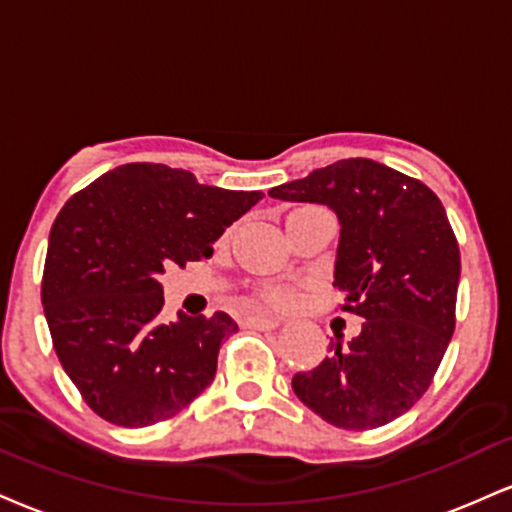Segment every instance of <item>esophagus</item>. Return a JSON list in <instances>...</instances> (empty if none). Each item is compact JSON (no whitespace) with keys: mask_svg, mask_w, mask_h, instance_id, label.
Listing matches in <instances>:
<instances>
[{"mask_svg":"<svg viewBox=\"0 0 512 512\" xmlns=\"http://www.w3.org/2000/svg\"><path fill=\"white\" fill-rule=\"evenodd\" d=\"M245 324H248L250 329L269 331V329H276V326L281 324V319L279 317H269V315H255V317L245 319Z\"/></svg>","mask_w":512,"mask_h":512,"instance_id":"esophagus-1","label":"esophagus"}]
</instances>
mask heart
<instances>
[{"label":"heart","mask_w":512,"mask_h":512,"mask_svg":"<svg viewBox=\"0 0 512 512\" xmlns=\"http://www.w3.org/2000/svg\"><path fill=\"white\" fill-rule=\"evenodd\" d=\"M264 295H267L269 303H274V305H286V303H291V291H288V288L272 286V288H267V291H264Z\"/></svg>","instance_id":"1"}]
</instances>
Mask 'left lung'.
Listing matches in <instances>:
<instances>
[{
    "mask_svg": "<svg viewBox=\"0 0 512 512\" xmlns=\"http://www.w3.org/2000/svg\"><path fill=\"white\" fill-rule=\"evenodd\" d=\"M269 195L334 209V286L341 310L365 319L353 341L336 336L331 355L295 374V396L334 427H384L424 396L455 329L460 250L446 209L422 181L362 157Z\"/></svg>",
    "mask_w": 512,
    "mask_h": 512,
    "instance_id": "1",
    "label": "left lung"
}]
</instances>
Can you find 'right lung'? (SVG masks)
<instances>
[{"label": "right lung", "mask_w": 512, "mask_h": 512, "mask_svg": "<svg viewBox=\"0 0 512 512\" xmlns=\"http://www.w3.org/2000/svg\"><path fill=\"white\" fill-rule=\"evenodd\" d=\"M202 186L190 171L123 164L66 202L49 231L42 305L61 367L119 427H150L212 384L226 312L162 322L164 267L212 257V243L262 200Z\"/></svg>", "instance_id": "right-lung-1"}]
</instances>
